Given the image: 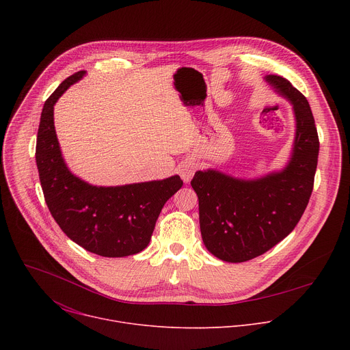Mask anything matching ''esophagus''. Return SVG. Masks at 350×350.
I'll use <instances>...</instances> for the list:
<instances>
[{
	"mask_svg": "<svg viewBox=\"0 0 350 350\" xmlns=\"http://www.w3.org/2000/svg\"><path fill=\"white\" fill-rule=\"evenodd\" d=\"M193 172H195V167H193L192 165H185V166H183V167L180 169V176H181V178H183L185 183H188V181L192 178Z\"/></svg>",
	"mask_w": 350,
	"mask_h": 350,
	"instance_id": "obj_1",
	"label": "esophagus"
}]
</instances>
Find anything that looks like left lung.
Masks as SVG:
<instances>
[{"instance_id":"1","label":"left lung","mask_w":350,"mask_h":350,"mask_svg":"<svg viewBox=\"0 0 350 350\" xmlns=\"http://www.w3.org/2000/svg\"><path fill=\"white\" fill-rule=\"evenodd\" d=\"M265 79L293 108L296 133L288 165L256 180L211 169L191 180L204 243L230 263L258 258L282 241L301 220L314 184L320 142L308 99L281 76Z\"/></svg>"}]
</instances>
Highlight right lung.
<instances>
[{"mask_svg": "<svg viewBox=\"0 0 350 350\" xmlns=\"http://www.w3.org/2000/svg\"><path fill=\"white\" fill-rule=\"evenodd\" d=\"M85 75L80 70L45 101L36 144V163L46 206L61 230L85 251L105 256L135 255L151 241L163 205L183 185L178 176L119 187L91 185L68 169L54 126L58 98Z\"/></svg>", "mask_w": 350, "mask_h": 350, "instance_id": "add662e5", "label": "right lung"}]
</instances>
